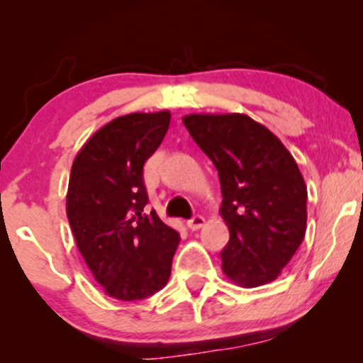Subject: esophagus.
Wrapping results in <instances>:
<instances>
[{"label":"esophagus","instance_id":"1","mask_svg":"<svg viewBox=\"0 0 363 363\" xmlns=\"http://www.w3.org/2000/svg\"><path fill=\"white\" fill-rule=\"evenodd\" d=\"M203 225H205V218H203L201 215H194L193 218L187 220V227H189L191 230H199Z\"/></svg>","mask_w":363,"mask_h":363}]
</instances>
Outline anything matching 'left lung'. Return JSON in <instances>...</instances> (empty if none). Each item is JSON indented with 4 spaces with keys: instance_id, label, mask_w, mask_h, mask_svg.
<instances>
[{
    "instance_id": "obj_1",
    "label": "left lung",
    "mask_w": 363,
    "mask_h": 363,
    "mask_svg": "<svg viewBox=\"0 0 363 363\" xmlns=\"http://www.w3.org/2000/svg\"><path fill=\"white\" fill-rule=\"evenodd\" d=\"M182 123L218 170L230 240L222 269L244 289L277 280L307 227V186L268 128L245 114H187Z\"/></svg>"
}]
</instances>
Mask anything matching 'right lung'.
I'll return each instance as SVG.
<instances>
[{
	"label": "right lung",
	"instance_id": "1",
	"mask_svg": "<svg viewBox=\"0 0 363 363\" xmlns=\"http://www.w3.org/2000/svg\"><path fill=\"white\" fill-rule=\"evenodd\" d=\"M170 112H133L102 126L74 157L66 215L78 251L112 298H147L167 285L181 237L145 213L143 165L160 147Z\"/></svg>",
	"mask_w": 363,
	"mask_h": 363
}]
</instances>
